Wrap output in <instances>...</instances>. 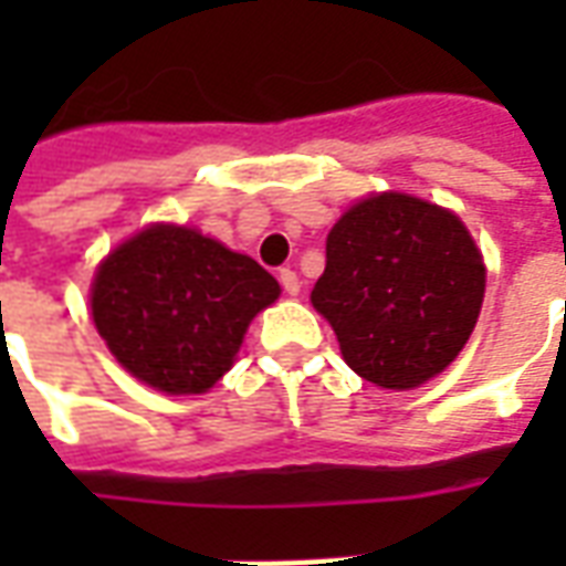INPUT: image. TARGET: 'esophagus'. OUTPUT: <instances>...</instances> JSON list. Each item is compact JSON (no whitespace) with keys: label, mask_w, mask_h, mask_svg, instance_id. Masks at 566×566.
Returning <instances> with one entry per match:
<instances>
[{"label":"esophagus","mask_w":566,"mask_h":566,"mask_svg":"<svg viewBox=\"0 0 566 566\" xmlns=\"http://www.w3.org/2000/svg\"><path fill=\"white\" fill-rule=\"evenodd\" d=\"M279 282H282L284 294H291V296L300 294V275H296L294 270H282V272H279Z\"/></svg>","instance_id":"34e87169"}]
</instances>
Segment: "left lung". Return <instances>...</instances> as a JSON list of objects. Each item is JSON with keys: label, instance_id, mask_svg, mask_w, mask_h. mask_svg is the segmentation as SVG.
<instances>
[{"label": "left lung", "instance_id": "1", "mask_svg": "<svg viewBox=\"0 0 566 566\" xmlns=\"http://www.w3.org/2000/svg\"><path fill=\"white\" fill-rule=\"evenodd\" d=\"M482 296L485 263L461 218L388 190L333 223L312 306L360 379L409 391L461 355Z\"/></svg>", "mask_w": 566, "mask_h": 566}]
</instances>
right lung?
Here are the masks:
<instances>
[{
  "instance_id": "add662e5",
  "label": "right lung",
  "mask_w": 566,
  "mask_h": 566,
  "mask_svg": "<svg viewBox=\"0 0 566 566\" xmlns=\"http://www.w3.org/2000/svg\"><path fill=\"white\" fill-rule=\"evenodd\" d=\"M279 294L248 254L190 227L150 223L99 263L91 312L129 376L163 394H206Z\"/></svg>"
}]
</instances>
